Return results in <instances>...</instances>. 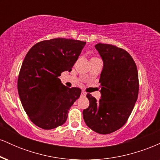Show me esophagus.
Masks as SVG:
<instances>
[{"label": "esophagus", "instance_id": "34e87169", "mask_svg": "<svg viewBox=\"0 0 160 160\" xmlns=\"http://www.w3.org/2000/svg\"><path fill=\"white\" fill-rule=\"evenodd\" d=\"M86 93L84 91H82L81 92V96H86Z\"/></svg>", "mask_w": 160, "mask_h": 160}]
</instances>
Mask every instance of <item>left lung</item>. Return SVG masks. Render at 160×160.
Returning <instances> with one entry per match:
<instances>
[{"label": "left lung", "instance_id": "1", "mask_svg": "<svg viewBox=\"0 0 160 160\" xmlns=\"http://www.w3.org/2000/svg\"><path fill=\"white\" fill-rule=\"evenodd\" d=\"M103 61L101 73V98L86 95L89 106L82 116L88 127L107 135L126 123L138 95V74L133 58L124 49L115 46H95Z\"/></svg>", "mask_w": 160, "mask_h": 160}]
</instances>
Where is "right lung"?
<instances>
[{"mask_svg":"<svg viewBox=\"0 0 160 160\" xmlns=\"http://www.w3.org/2000/svg\"><path fill=\"white\" fill-rule=\"evenodd\" d=\"M85 45L80 40L54 38L36 43L25 56L18 92L24 110L38 127L52 129L67 120L81 89L64 86L59 77L71 71Z\"/></svg>","mask_w":160,"mask_h":160,"instance_id":"obj_1","label":"right lung"}]
</instances>
